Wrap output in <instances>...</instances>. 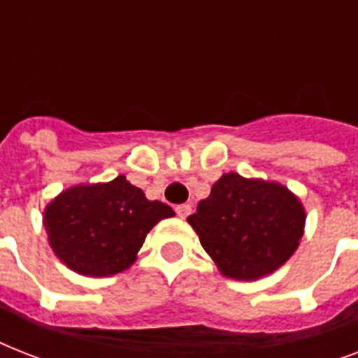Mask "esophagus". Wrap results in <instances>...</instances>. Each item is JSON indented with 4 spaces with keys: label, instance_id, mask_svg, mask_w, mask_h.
I'll return each instance as SVG.
<instances>
[{
    "label": "esophagus",
    "instance_id": "1",
    "mask_svg": "<svg viewBox=\"0 0 358 358\" xmlns=\"http://www.w3.org/2000/svg\"><path fill=\"white\" fill-rule=\"evenodd\" d=\"M189 213H191L189 204H180V206H176V215H178V217L185 219Z\"/></svg>",
    "mask_w": 358,
    "mask_h": 358
}]
</instances>
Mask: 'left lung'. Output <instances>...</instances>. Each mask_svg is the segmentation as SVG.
<instances>
[{"instance_id":"left-lung-1","label":"left lung","mask_w":358,"mask_h":358,"mask_svg":"<svg viewBox=\"0 0 358 358\" xmlns=\"http://www.w3.org/2000/svg\"><path fill=\"white\" fill-rule=\"evenodd\" d=\"M187 221L224 277L255 280L294 255L305 210L284 185L229 173Z\"/></svg>"}]
</instances>
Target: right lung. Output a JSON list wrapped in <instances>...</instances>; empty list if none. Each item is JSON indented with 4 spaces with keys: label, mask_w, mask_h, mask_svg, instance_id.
Returning <instances> with one entry per match:
<instances>
[{
    "label": "right lung",
    "mask_w": 358,
    "mask_h": 358,
    "mask_svg": "<svg viewBox=\"0 0 358 358\" xmlns=\"http://www.w3.org/2000/svg\"><path fill=\"white\" fill-rule=\"evenodd\" d=\"M173 215V208L148 201L126 176H117L63 191L48 204L44 227L53 252L70 269L108 277L131 266L152 227Z\"/></svg>",
    "instance_id": "obj_1"
}]
</instances>
